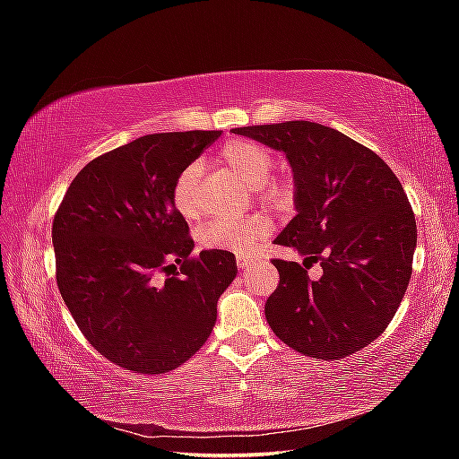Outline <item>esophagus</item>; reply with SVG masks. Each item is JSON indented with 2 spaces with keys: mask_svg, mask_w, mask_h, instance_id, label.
Returning a JSON list of instances; mask_svg holds the SVG:
<instances>
[{
  "mask_svg": "<svg viewBox=\"0 0 459 459\" xmlns=\"http://www.w3.org/2000/svg\"><path fill=\"white\" fill-rule=\"evenodd\" d=\"M253 262H256V256L253 255H238V266L243 270L247 266H251Z\"/></svg>",
  "mask_w": 459,
  "mask_h": 459,
  "instance_id": "obj_1",
  "label": "esophagus"
}]
</instances>
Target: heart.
Returning <instances> with one entry per match:
<instances>
[{"mask_svg":"<svg viewBox=\"0 0 459 459\" xmlns=\"http://www.w3.org/2000/svg\"><path fill=\"white\" fill-rule=\"evenodd\" d=\"M220 159L228 169L238 174L243 182L258 189L264 197L281 199L285 186L280 182H268L273 169V159L262 145L248 140H231L220 152ZM201 164L191 162L178 174L172 186V204L184 218H195L199 214V184ZM272 224L264 216L251 218H218L208 221L199 231V241L206 248H218L228 253H247L256 247L270 233Z\"/></svg>","mask_w":459,"mask_h":459,"instance_id":"b5f03b06","label":"heart"}]
</instances>
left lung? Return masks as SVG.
I'll return each instance as SVG.
<instances>
[{
	"mask_svg": "<svg viewBox=\"0 0 459 459\" xmlns=\"http://www.w3.org/2000/svg\"><path fill=\"white\" fill-rule=\"evenodd\" d=\"M281 151L293 170L297 216L275 238L299 262L272 260L280 285L266 300L272 331L319 359L362 351L391 324L411 277L418 228L406 191L375 152L308 120L233 128Z\"/></svg>",
	"mask_w": 459,
	"mask_h": 459,
	"instance_id": "left-lung-1",
	"label": "left lung"
}]
</instances>
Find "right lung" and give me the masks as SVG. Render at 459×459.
<instances>
[{"instance_id": "obj_1", "label": "right lung", "mask_w": 459, "mask_h": 459, "mask_svg": "<svg viewBox=\"0 0 459 459\" xmlns=\"http://www.w3.org/2000/svg\"><path fill=\"white\" fill-rule=\"evenodd\" d=\"M220 134H152L108 151L78 172L55 214L66 308L97 352L134 373L187 362L211 337L218 299L238 275L233 253L191 256L195 243L170 197L178 174Z\"/></svg>"}]
</instances>
